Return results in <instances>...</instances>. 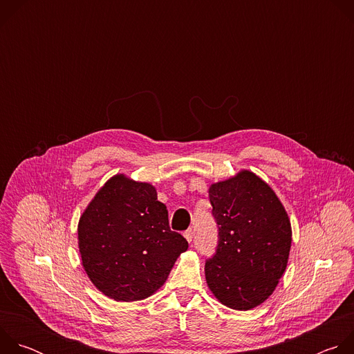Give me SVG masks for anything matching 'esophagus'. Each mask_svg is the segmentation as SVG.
Listing matches in <instances>:
<instances>
[{"instance_id":"obj_1","label":"esophagus","mask_w":354,"mask_h":354,"mask_svg":"<svg viewBox=\"0 0 354 354\" xmlns=\"http://www.w3.org/2000/svg\"><path fill=\"white\" fill-rule=\"evenodd\" d=\"M183 236L186 238V241H187V242H192V239H193V231H192V230L185 231V232H183Z\"/></svg>"}]
</instances>
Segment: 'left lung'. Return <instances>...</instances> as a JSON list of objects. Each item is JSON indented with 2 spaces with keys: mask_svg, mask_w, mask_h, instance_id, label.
Here are the masks:
<instances>
[{
  "mask_svg": "<svg viewBox=\"0 0 354 354\" xmlns=\"http://www.w3.org/2000/svg\"><path fill=\"white\" fill-rule=\"evenodd\" d=\"M218 225L216 255L206 262V281L228 308L261 306L281 279L291 248V223L274 190L254 172L209 187Z\"/></svg>",
  "mask_w": 354,
  "mask_h": 354,
  "instance_id": "obj_1",
  "label": "left lung"
}]
</instances>
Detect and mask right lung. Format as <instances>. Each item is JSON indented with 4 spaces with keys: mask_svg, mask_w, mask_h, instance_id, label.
Returning a JSON list of instances; mask_svg holds the SVG:
<instances>
[{
    "mask_svg": "<svg viewBox=\"0 0 354 354\" xmlns=\"http://www.w3.org/2000/svg\"><path fill=\"white\" fill-rule=\"evenodd\" d=\"M187 241L171 231L156 187L123 174L100 187L78 223V248L92 284L115 301L153 295Z\"/></svg>",
    "mask_w": 354,
    "mask_h": 354,
    "instance_id": "right-lung-1",
    "label": "right lung"
}]
</instances>
